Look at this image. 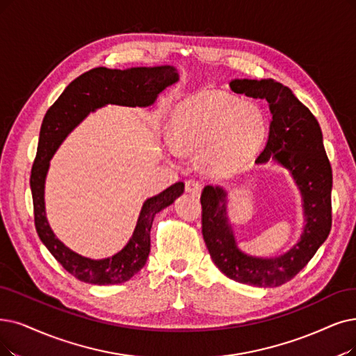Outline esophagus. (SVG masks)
<instances>
[{
    "instance_id": "1",
    "label": "esophagus",
    "mask_w": 356,
    "mask_h": 356,
    "mask_svg": "<svg viewBox=\"0 0 356 356\" xmlns=\"http://www.w3.org/2000/svg\"><path fill=\"white\" fill-rule=\"evenodd\" d=\"M186 191L193 194V195H198L202 193V184L198 181H194V179H190L186 182Z\"/></svg>"
}]
</instances>
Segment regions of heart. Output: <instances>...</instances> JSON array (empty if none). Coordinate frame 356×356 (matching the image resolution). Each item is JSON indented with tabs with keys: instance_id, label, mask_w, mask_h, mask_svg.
<instances>
[{
	"instance_id": "heart-1",
	"label": "heart",
	"mask_w": 356,
	"mask_h": 356,
	"mask_svg": "<svg viewBox=\"0 0 356 356\" xmlns=\"http://www.w3.org/2000/svg\"><path fill=\"white\" fill-rule=\"evenodd\" d=\"M267 134L263 111L252 102L207 93L184 102L170 121L172 153L202 152L215 172L229 174L250 162Z\"/></svg>"
}]
</instances>
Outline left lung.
<instances>
[{
    "label": "left lung",
    "instance_id": "obj_1",
    "mask_svg": "<svg viewBox=\"0 0 356 356\" xmlns=\"http://www.w3.org/2000/svg\"><path fill=\"white\" fill-rule=\"evenodd\" d=\"M235 93L266 99L272 112L268 140L255 163L270 159L286 168L302 195L305 225L301 238L277 257H252L236 245L226 216V191L204 187L202 232L210 257L229 279L259 288H275L293 279L314 257L332 229V166L327 158L318 121L292 90L273 79H235Z\"/></svg>",
    "mask_w": 356,
    "mask_h": 356
}]
</instances>
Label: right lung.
<instances>
[{"label": "right lung", "instance_id": "add662e5", "mask_svg": "<svg viewBox=\"0 0 356 356\" xmlns=\"http://www.w3.org/2000/svg\"><path fill=\"white\" fill-rule=\"evenodd\" d=\"M172 65L133 67L127 70L93 68L71 81L42 121L36 158L32 166L31 190L33 197L35 226L44 245L70 275L92 285H115L130 280L147 261L150 229L156 213L172 204L184 193V182H175L143 203L136 229L127 245L112 257L92 260L71 251L55 236L45 211V179L49 161L65 137L90 112L108 104L146 108L159 93L178 81Z\"/></svg>", "mask_w": 356, "mask_h": 356}]
</instances>
